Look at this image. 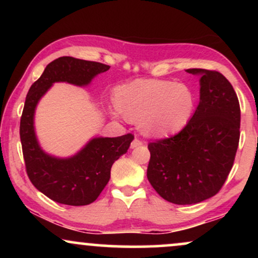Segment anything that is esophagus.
<instances>
[{"mask_svg":"<svg viewBox=\"0 0 258 258\" xmlns=\"http://www.w3.org/2000/svg\"><path fill=\"white\" fill-rule=\"evenodd\" d=\"M142 144H143V142L141 141V139H138V138H135L132 141V143H131V148H137V147H139V146H142Z\"/></svg>","mask_w":258,"mask_h":258,"instance_id":"obj_1","label":"esophagus"}]
</instances>
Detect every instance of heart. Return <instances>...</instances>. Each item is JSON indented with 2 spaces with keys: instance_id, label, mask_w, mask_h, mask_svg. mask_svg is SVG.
Here are the masks:
<instances>
[{
  "instance_id": "1",
  "label": "heart",
  "mask_w": 258,
  "mask_h": 258,
  "mask_svg": "<svg viewBox=\"0 0 258 258\" xmlns=\"http://www.w3.org/2000/svg\"><path fill=\"white\" fill-rule=\"evenodd\" d=\"M116 103L126 119L138 120L146 135L167 136L182 130L190 120L195 96L182 82L137 79L117 87Z\"/></svg>"
}]
</instances>
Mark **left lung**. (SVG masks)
Returning <instances> with one entry per match:
<instances>
[{"label":"left lung","mask_w":258,"mask_h":258,"mask_svg":"<svg viewBox=\"0 0 258 258\" xmlns=\"http://www.w3.org/2000/svg\"><path fill=\"white\" fill-rule=\"evenodd\" d=\"M186 72L201 75L197 110L178 133L148 144V180L177 205L201 203L221 190L240 138V105L230 82L216 70Z\"/></svg>","instance_id":"8db88e82"}]
</instances>
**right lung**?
Masks as SVG:
<instances>
[{
    "instance_id": "add662e5",
    "label": "right lung",
    "mask_w": 258,
    "mask_h": 258,
    "mask_svg": "<svg viewBox=\"0 0 258 258\" xmlns=\"http://www.w3.org/2000/svg\"><path fill=\"white\" fill-rule=\"evenodd\" d=\"M110 69L98 61L60 57L46 67L26 94L20 117V141L26 173L34 186L49 199L70 206L93 203L110 179L112 164L127 152L132 133L115 138H93L73 158L59 159L41 149L35 135L34 114L41 97L54 82L85 86Z\"/></svg>"
}]
</instances>
